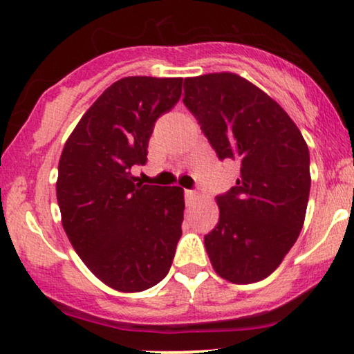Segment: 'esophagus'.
<instances>
[{
  "label": "esophagus",
  "instance_id": "obj_1",
  "mask_svg": "<svg viewBox=\"0 0 354 354\" xmlns=\"http://www.w3.org/2000/svg\"><path fill=\"white\" fill-rule=\"evenodd\" d=\"M185 198H187V201H188V203H192V201L195 200V198H196V192H193V190H185Z\"/></svg>",
  "mask_w": 354,
  "mask_h": 354
}]
</instances>
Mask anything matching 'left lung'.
Instances as JSON below:
<instances>
[{"label": "left lung", "instance_id": "left-lung-1", "mask_svg": "<svg viewBox=\"0 0 354 354\" xmlns=\"http://www.w3.org/2000/svg\"><path fill=\"white\" fill-rule=\"evenodd\" d=\"M183 104L221 161H234L235 187L216 196L219 222L205 235L212 268L232 283L259 282L297 241L306 216L309 149L290 115L232 72L188 77Z\"/></svg>", "mask_w": 354, "mask_h": 354}]
</instances>
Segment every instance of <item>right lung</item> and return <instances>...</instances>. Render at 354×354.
<instances>
[{
	"instance_id": "add662e5",
	"label": "right lung",
	"mask_w": 354,
	"mask_h": 354,
	"mask_svg": "<svg viewBox=\"0 0 354 354\" xmlns=\"http://www.w3.org/2000/svg\"><path fill=\"white\" fill-rule=\"evenodd\" d=\"M182 95V79L124 77L82 115L57 166L56 196L67 239L108 287L143 292L166 277L182 236L180 187L143 185L159 115Z\"/></svg>"
}]
</instances>
